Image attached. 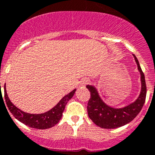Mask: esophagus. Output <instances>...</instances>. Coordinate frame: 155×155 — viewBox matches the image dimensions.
Segmentation results:
<instances>
[{
  "mask_svg": "<svg viewBox=\"0 0 155 155\" xmlns=\"http://www.w3.org/2000/svg\"><path fill=\"white\" fill-rule=\"evenodd\" d=\"M89 82H90V80H88V79H84V80H83V82H82V86L85 87L87 84H88Z\"/></svg>",
  "mask_w": 155,
  "mask_h": 155,
  "instance_id": "1",
  "label": "esophagus"
}]
</instances>
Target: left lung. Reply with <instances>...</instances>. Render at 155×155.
<instances>
[{
  "mask_svg": "<svg viewBox=\"0 0 155 155\" xmlns=\"http://www.w3.org/2000/svg\"><path fill=\"white\" fill-rule=\"evenodd\" d=\"M137 68L140 73L141 91L140 96L134 103L122 108H115L107 105L99 96L97 89L94 86L87 85V88L91 92V98L87 104L89 118L97 125L104 129H115L125 126L136 118L144 104L147 94V87L144 74L134 54Z\"/></svg>",
  "mask_w": 155,
  "mask_h": 155,
  "instance_id": "1",
  "label": "left lung"
}]
</instances>
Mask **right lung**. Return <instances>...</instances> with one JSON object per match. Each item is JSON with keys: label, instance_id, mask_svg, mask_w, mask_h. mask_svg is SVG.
I'll list each match as a JSON object with an SVG mask.
<instances>
[{"label": "right lung", "instance_id": "1", "mask_svg": "<svg viewBox=\"0 0 155 155\" xmlns=\"http://www.w3.org/2000/svg\"><path fill=\"white\" fill-rule=\"evenodd\" d=\"M76 91V90L75 89L72 92H70L69 94L65 95L50 111L45 113H42V114H29V113L24 112L21 110L18 109V107H15L11 102L10 99L7 94L6 88H5V103L7 104V106L8 107L9 111L12 114L13 116L16 119H18L19 122H22L25 126H28L31 128H35V129H38V130H46V129L53 127L60 121V119L62 117V113L64 111L66 104L73 97Z\"/></svg>", "mask_w": 155, "mask_h": 155}]
</instances>
